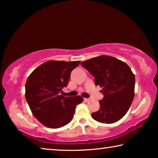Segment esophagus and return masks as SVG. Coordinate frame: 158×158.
I'll use <instances>...</instances> for the list:
<instances>
[{
  "label": "esophagus",
  "mask_w": 158,
  "mask_h": 158,
  "mask_svg": "<svg viewBox=\"0 0 158 158\" xmlns=\"http://www.w3.org/2000/svg\"><path fill=\"white\" fill-rule=\"evenodd\" d=\"M84 101L85 102H88L90 101V99H89V98H84Z\"/></svg>",
  "instance_id": "esophagus-1"
}]
</instances>
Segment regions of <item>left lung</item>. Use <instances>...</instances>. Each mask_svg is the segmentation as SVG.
Listing matches in <instances>:
<instances>
[{
    "instance_id": "left-lung-1",
    "label": "left lung",
    "mask_w": 158,
    "mask_h": 158,
    "mask_svg": "<svg viewBox=\"0 0 158 158\" xmlns=\"http://www.w3.org/2000/svg\"><path fill=\"white\" fill-rule=\"evenodd\" d=\"M95 77V85L102 88L103 100L100 109L91 114L100 123L111 124L123 117L135 96V77L126 63L117 58L102 55L81 63Z\"/></svg>"
}]
</instances>
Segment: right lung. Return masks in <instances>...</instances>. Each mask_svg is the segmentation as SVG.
<instances>
[{
  "label": "right lung",
  "mask_w": 158,
  "mask_h": 158,
  "mask_svg": "<svg viewBox=\"0 0 158 158\" xmlns=\"http://www.w3.org/2000/svg\"><path fill=\"white\" fill-rule=\"evenodd\" d=\"M81 61L49 60L37 67L28 76L25 95L33 116L44 126L59 128L73 118L81 96L65 97L62 89L68 85L71 72Z\"/></svg>",
  "instance_id": "add662e5"
}]
</instances>
